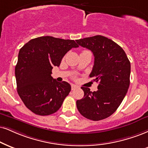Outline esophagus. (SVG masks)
Masks as SVG:
<instances>
[{
    "label": "esophagus",
    "mask_w": 148,
    "mask_h": 148,
    "mask_svg": "<svg viewBox=\"0 0 148 148\" xmlns=\"http://www.w3.org/2000/svg\"><path fill=\"white\" fill-rule=\"evenodd\" d=\"M77 88H78V87L77 86H75V85H74V84L71 85V90H75V89H77Z\"/></svg>",
    "instance_id": "1"
}]
</instances>
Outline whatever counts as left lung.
Instances as JSON below:
<instances>
[{"instance_id":"1","label":"left lung","mask_w":148,"mask_h":148,"mask_svg":"<svg viewBox=\"0 0 148 148\" xmlns=\"http://www.w3.org/2000/svg\"><path fill=\"white\" fill-rule=\"evenodd\" d=\"M78 45L90 50L95 57L90 77L99 82L98 90L92 92L82 87L84 95L76 101L82 115L99 121L112 114L121 103L130 86V62L119 45L102 36L76 40Z\"/></svg>"}]
</instances>
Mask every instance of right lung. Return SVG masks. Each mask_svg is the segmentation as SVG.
I'll return each mask as SVG.
<instances>
[{
    "label": "right lung",
    "mask_w": 148,
    "mask_h": 148,
    "mask_svg": "<svg viewBox=\"0 0 148 148\" xmlns=\"http://www.w3.org/2000/svg\"><path fill=\"white\" fill-rule=\"evenodd\" d=\"M78 45L73 40L42 36L31 40L20 49L15 68L17 91L28 109L41 116L53 114L70 92L66 82L51 76L64 55Z\"/></svg>",
    "instance_id": "right-lung-1"
}]
</instances>
